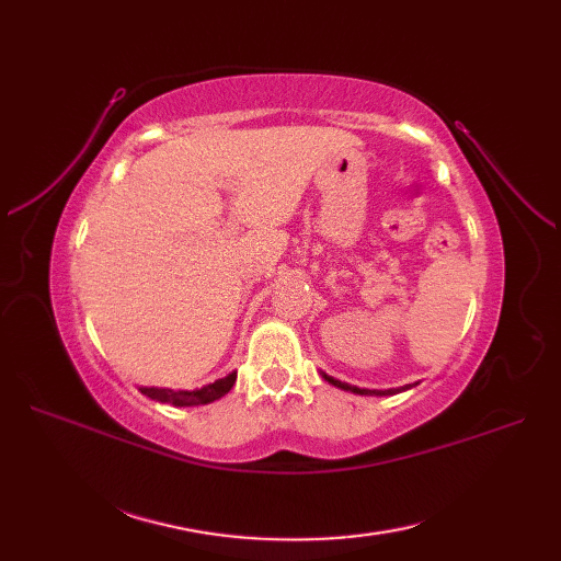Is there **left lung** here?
I'll return each mask as SVG.
<instances>
[{
  "mask_svg": "<svg viewBox=\"0 0 561 561\" xmlns=\"http://www.w3.org/2000/svg\"><path fill=\"white\" fill-rule=\"evenodd\" d=\"M320 375H322V379H325L328 383H332V386H336V388H342V390H348V393H355V396H379V398H381V396H396V393H402V390H410V388L419 386V381H414V383H404V386L386 388V390H379V388H358V386H351V383H346V381H339V379L325 375V371H320Z\"/></svg>",
  "mask_w": 561,
  "mask_h": 561,
  "instance_id": "8db88e82",
  "label": "left lung"
}]
</instances>
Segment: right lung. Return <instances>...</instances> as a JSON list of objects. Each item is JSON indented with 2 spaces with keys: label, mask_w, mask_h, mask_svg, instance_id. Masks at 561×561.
I'll use <instances>...</instances> for the list:
<instances>
[{
  "label": "right lung",
  "mask_w": 561,
  "mask_h": 561,
  "mask_svg": "<svg viewBox=\"0 0 561 561\" xmlns=\"http://www.w3.org/2000/svg\"><path fill=\"white\" fill-rule=\"evenodd\" d=\"M236 383V371H229L227 377L217 379L208 386H201L194 390H173V388H157V386H140V393L173 407H198V404H210L219 398H225Z\"/></svg>",
  "instance_id": "right-lung-1"
}]
</instances>
